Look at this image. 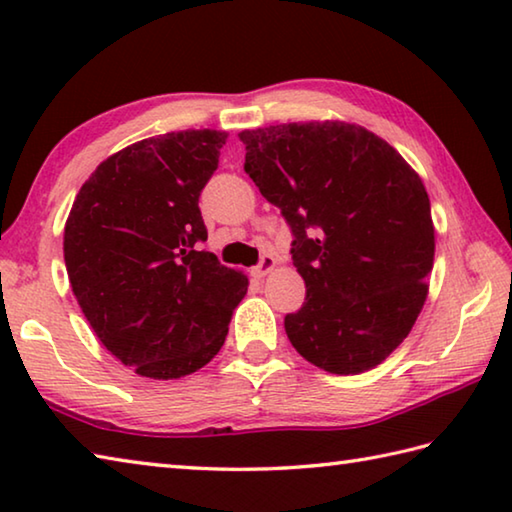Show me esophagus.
<instances>
[{
	"label": "esophagus",
	"instance_id": "obj_1",
	"mask_svg": "<svg viewBox=\"0 0 512 512\" xmlns=\"http://www.w3.org/2000/svg\"><path fill=\"white\" fill-rule=\"evenodd\" d=\"M275 264H277V259H275L271 253H264L262 259H259V264L253 268V275H255V277H264L266 273L273 271Z\"/></svg>",
	"mask_w": 512,
	"mask_h": 512
}]
</instances>
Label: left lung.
Here are the masks:
<instances>
[{
  "mask_svg": "<svg viewBox=\"0 0 512 512\" xmlns=\"http://www.w3.org/2000/svg\"><path fill=\"white\" fill-rule=\"evenodd\" d=\"M244 169L293 232L307 287L284 329L332 375L379 366L427 300L433 221L427 189L391 144L357 124L307 121L239 133Z\"/></svg>",
  "mask_w": 512,
  "mask_h": 512,
  "instance_id": "left-lung-1",
  "label": "left lung"
}]
</instances>
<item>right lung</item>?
<instances>
[{
	"label": "right lung",
	"instance_id": "1",
	"mask_svg": "<svg viewBox=\"0 0 512 512\" xmlns=\"http://www.w3.org/2000/svg\"><path fill=\"white\" fill-rule=\"evenodd\" d=\"M223 131H178L103 160L65 223V266L106 350L151 379L214 359L248 277L201 250L198 196L219 167Z\"/></svg>",
	"mask_w": 512,
	"mask_h": 512
}]
</instances>
